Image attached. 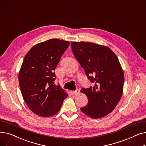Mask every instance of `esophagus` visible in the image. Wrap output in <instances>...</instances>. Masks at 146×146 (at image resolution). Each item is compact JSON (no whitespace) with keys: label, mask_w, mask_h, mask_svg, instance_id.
<instances>
[{"label":"esophagus","mask_w":146,"mask_h":146,"mask_svg":"<svg viewBox=\"0 0 146 146\" xmlns=\"http://www.w3.org/2000/svg\"><path fill=\"white\" fill-rule=\"evenodd\" d=\"M79 92H80V90L78 89H77L76 90H74V91L73 92V94L74 95H77V94H78L79 93Z\"/></svg>","instance_id":"34e87169"}]
</instances>
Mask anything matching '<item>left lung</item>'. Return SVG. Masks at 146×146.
Instances as JSON below:
<instances>
[{
	"mask_svg": "<svg viewBox=\"0 0 146 146\" xmlns=\"http://www.w3.org/2000/svg\"><path fill=\"white\" fill-rule=\"evenodd\" d=\"M73 53L84 68L94 87L82 88L88 99L81 111L97 119L111 112L119 102L123 92L124 75L119 61L108 47L88 42H72Z\"/></svg>",
	"mask_w": 146,
	"mask_h": 146,
	"instance_id": "1",
	"label": "left lung"
}]
</instances>
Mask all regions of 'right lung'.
Masks as SVG:
<instances>
[{
  "mask_svg": "<svg viewBox=\"0 0 146 146\" xmlns=\"http://www.w3.org/2000/svg\"><path fill=\"white\" fill-rule=\"evenodd\" d=\"M70 42L51 39L37 44L26 54L19 74V84L30 110L41 117L57 113L68 95L56 86L55 68Z\"/></svg>",
  "mask_w": 146,
  "mask_h": 146,
  "instance_id": "obj_1",
  "label": "right lung"
}]
</instances>
